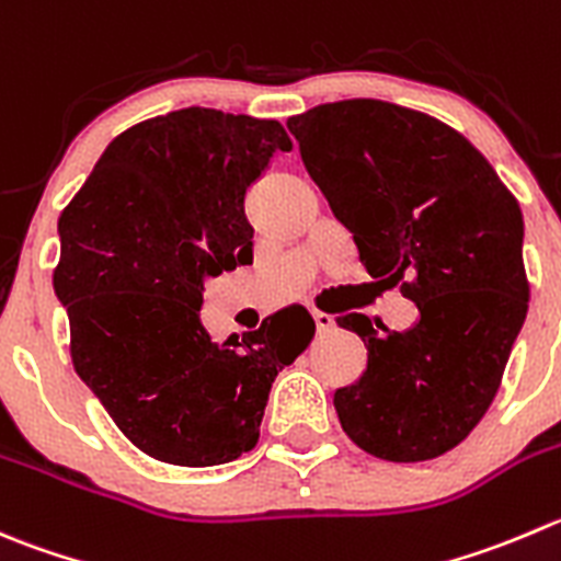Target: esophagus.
<instances>
[{
  "instance_id": "obj_1",
  "label": "esophagus",
  "mask_w": 561,
  "mask_h": 561,
  "mask_svg": "<svg viewBox=\"0 0 561 561\" xmlns=\"http://www.w3.org/2000/svg\"><path fill=\"white\" fill-rule=\"evenodd\" d=\"M312 320H314V331H318V334H325V331L334 329V318H331V314L312 312Z\"/></svg>"
}]
</instances>
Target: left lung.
<instances>
[{"mask_svg":"<svg viewBox=\"0 0 561 561\" xmlns=\"http://www.w3.org/2000/svg\"><path fill=\"white\" fill-rule=\"evenodd\" d=\"M287 128L358 260L419 309L383 334L336 320L367 347L362 378L334 391L342 431L391 463L438 458L485 416L526 320L518 203L469 139L397 103H323Z\"/></svg>","mask_w":561,"mask_h":561,"instance_id":"1","label":"left lung"}]
</instances>
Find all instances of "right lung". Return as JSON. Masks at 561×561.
I'll return each mask as SVG.
<instances>
[{
    "instance_id": "1",
    "label": "right lung",
    "mask_w": 561,
    "mask_h": 561,
    "mask_svg": "<svg viewBox=\"0 0 561 561\" xmlns=\"http://www.w3.org/2000/svg\"><path fill=\"white\" fill-rule=\"evenodd\" d=\"M290 148L276 119L161 114L119 134L59 216L54 293L73 367L150 458L219 466L249 453L271 383L312 340L304 307L221 345L199 314L205 282L252 265L243 199Z\"/></svg>"
}]
</instances>
